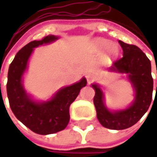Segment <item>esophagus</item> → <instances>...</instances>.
I'll list each match as a JSON object with an SVG mask.
<instances>
[{"instance_id":"34e87169","label":"esophagus","mask_w":157,"mask_h":157,"mask_svg":"<svg viewBox=\"0 0 157 157\" xmlns=\"http://www.w3.org/2000/svg\"><path fill=\"white\" fill-rule=\"evenodd\" d=\"M86 80H87L88 83L90 84L91 82L94 81V74H92V73H87V74H86Z\"/></svg>"}]
</instances>
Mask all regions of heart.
Listing matches in <instances>:
<instances>
[{
    "instance_id": "1",
    "label": "heart",
    "mask_w": 157,
    "mask_h": 157,
    "mask_svg": "<svg viewBox=\"0 0 157 157\" xmlns=\"http://www.w3.org/2000/svg\"><path fill=\"white\" fill-rule=\"evenodd\" d=\"M95 45L97 48H99L100 50H103V49H105V48H108V50H109V52L111 53L112 55H115V54H117L118 52V49L115 47L114 45H113V44H109V43L106 41V40L104 39H98L96 40V42H95Z\"/></svg>"
}]
</instances>
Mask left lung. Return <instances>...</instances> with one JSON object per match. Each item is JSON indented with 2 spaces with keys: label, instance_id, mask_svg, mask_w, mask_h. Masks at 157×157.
I'll list each match as a JSON object with an SVG mask.
<instances>
[{
  "label": "left lung",
  "instance_id": "1",
  "mask_svg": "<svg viewBox=\"0 0 157 157\" xmlns=\"http://www.w3.org/2000/svg\"><path fill=\"white\" fill-rule=\"evenodd\" d=\"M119 44L122 48L123 56L115 60L109 70L128 74V78L136 90L134 103L125 110L112 113L104 105L100 88L97 85L92 86L95 90L94 104L100 123L106 128L114 130L126 129L135 125L148 111L153 94V78L149 59L137 46L122 41H119Z\"/></svg>",
  "mask_w": 157,
  "mask_h": 157
}]
</instances>
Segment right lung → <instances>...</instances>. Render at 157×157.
I'll return each mask as SVG.
<instances>
[{
	"mask_svg": "<svg viewBox=\"0 0 157 157\" xmlns=\"http://www.w3.org/2000/svg\"><path fill=\"white\" fill-rule=\"evenodd\" d=\"M56 39L54 36H48L29 43L16 53L8 73L7 94L11 110L21 123L39 135L54 134L66 128L70 121V105L86 85V79L83 78L78 83L61 89L50 101L40 104L26 94L21 85V76L33 48Z\"/></svg>",
	"mask_w": 157,
	"mask_h": 157,
	"instance_id": "add662e5",
	"label": "right lung"
}]
</instances>
